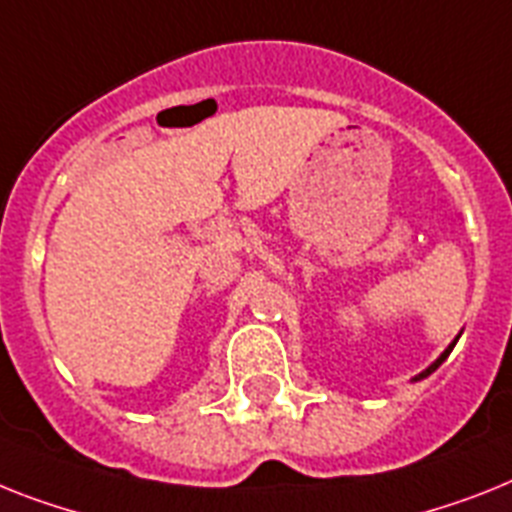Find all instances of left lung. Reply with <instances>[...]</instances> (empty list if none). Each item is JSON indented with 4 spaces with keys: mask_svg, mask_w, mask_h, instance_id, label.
Listing matches in <instances>:
<instances>
[{
    "mask_svg": "<svg viewBox=\"0 0 512 512\" xmlns=\"http://www.w3.org/2000/svg\"><path fill=\"white\" fill-rule=\"evenodd\" d=\"M455 342H458V340H455ZM455 342H453V345H450V348H447V350H445V353H442V356H439V358H437V361H434V363H432V366H429V369H426V371H421V374H418V377H416V379H424V377H429V374H432V371H434V369H437L439 363H442V361H445V358H447V356H450V350H453V348H455Z\"/></svg>",
    "mask_w": 512,
    "mask_h": 512,
    "instance_id": "left-lung-1",
    "label": "left lung"
}]
</instances>
